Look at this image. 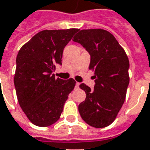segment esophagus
Wrapping results in <instances>:
<instances>
[{
    "instance_id": "obj_1",
    "label": "esophagus",
    "mask_w": 150,
    "mask_h": 150,
    "mask_svg": "<svg viewBox=\"0 0 150 150\" xmlns=\"http://www.w3.org/2000/svg\"><path fill=\"white\" fill-rule=\"evenodd\" d=\"M79 83H75V87H76V88H79Z\"/></svg>"
}]
</instances>
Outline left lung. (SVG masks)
I'll use <instances>...</instances> for the list:
<instances>
[{"instance_id":"left-lung-1","label":"left lung","mask_w":150,"mask_h":150,"mask_svg":"<svg viewBox=\"0 0 150 150\" xmlns=\"http://www.w3.org/2000/svg\"><path fill=\"white\" fill-rule=\"evenodd\" d=\"M73 41L90 54L89 70L94 71V88L81 83L85 100L79 105L83 120L101 128L110 125L125 100L129 84V61L125 51L109 31L103 29L81 30Z\"/></svg>"}]
</instances>
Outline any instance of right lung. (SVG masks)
Segmentation results:
<instances>
[{
  "label": "right lung",
  "mask_w": 150,
  "mask_h": 150,
  "mask_svg": "<svg viewBox=\"0 0 150 150\" xmlns=\"http://www.w3.org/2000/svg\"><path fill=\"white\" fill-rule=\"evenodd\" d=\"M78 31H40L17 55L13 79L17 97L23 111L35 126L48 127L57 122L75 88L73 79H55L53 72L56 65H62L65 46Z\"/></svg>",
  "instance_id": "add662e5"
}]
</instances>
